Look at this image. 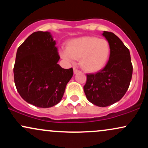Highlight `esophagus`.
<instances>
[{"mask_svg": "<svg viewBox=\"0 0 148 148\" xmlns=\"http://www.w3.org/2000/svg\"><path fill=\"white\" fill-rule=\"evenodd\" d=\"M80 72L79 70H78L77 69H76V68H74V74H77V73H79Z\"/></svg>", "mask_w": 148, "mask_h": 148, "instance_id": "obj_1", "label": "esophagus"}]
</instances>
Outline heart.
Returning <instances> with one entry per match:
<instances>
[{"mask_svg":"<svg viewBox=\"0 0 148 148\" xmlns=\"http://www.w3.org/2000/svg\"><path fill=\"white\" fill-rule=\"evenodd\" d=\"M111 46L105 39L86 36L69 40L67 49H61L64 60L74 62L80 58V65L88 72H96L106 65L109 58Z\"/></svg>","mask_w":148,"mask_h":148,"instance_id":"heart-1","label":"heart"}]
</instances>
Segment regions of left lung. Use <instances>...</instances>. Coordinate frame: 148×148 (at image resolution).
<instances>
[{
  "label": "left lung",
  "mask_w": 148,
  "mask_h": 148,
  "mask_svg": "<svg viewBox=\"0 0 148 148\" xmlns=\"http://www.w3.org/2000/svg\"><path fill=\"white\" fill-rule=\"evenodd\" d=\"M102 35L111 46L109 60L101 70L87 74L84 90L90 102L106 107L125 95L132 80L133 67L130 50L120 39L111 32L103 31Z\"/></svg>",
  "instance_id": "left-lung-1"
}]
</instances>
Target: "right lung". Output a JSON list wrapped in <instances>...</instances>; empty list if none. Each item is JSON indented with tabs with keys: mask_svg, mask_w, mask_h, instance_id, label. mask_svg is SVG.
Wrapping results in <instances>:
<instances>
[{
	"mask_svg": "<svg viewBox=\"0 0 148 148\" xmlns=\"http://www.w3.org/2000/svg\"><path fill=\"white\" fill-rule=\"evenodd\" d=\"M49 32L37 31L18 47L14 66L16 90L26 102L49 108L62 99L73 69L58 64L60 56Z\"/></svg>",
	"mask_w": 148,
	"mask_h": 148,
	"instance_id": "1",
	"label": "right lung"
}]
</instances>
